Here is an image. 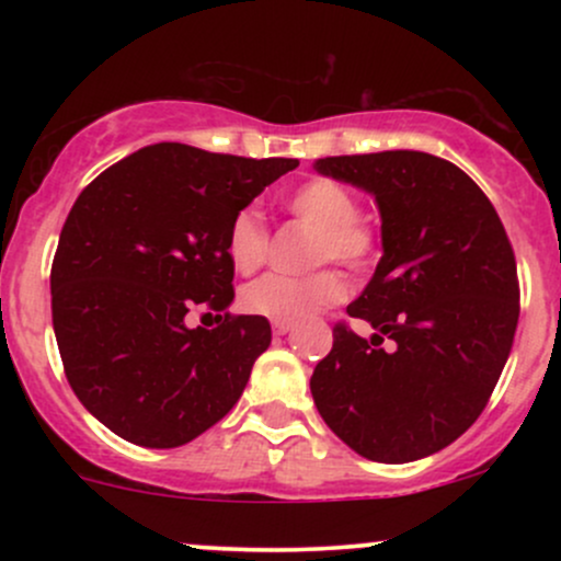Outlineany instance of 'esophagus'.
I'll list each match as a JSON object with an SVG mask.
<instances>
[{
  "label": "esophagus",
  "instance_id": "1",
  "mask_svg": "<svg viewBox=\"0 0 561 561\" xmlns=\"http://www.w3.org/2000/svg\"><path fill=\"white\" fill-rule=\"evenodd\" d=\"M272 330H274V334H287L289 330H293V324H289V321H274Z\"/></svg>",
  "mask_w": 561,
  "mask_h": 561
}]
</instances>
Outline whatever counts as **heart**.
Segmentation results:
<instances>
[{
    "mask_svg": "<svg viewBox=\"0 0 561 561\" xmlns=\"http://www.w3.org/2000/svg\"><path fill=\"white\" fill-rule=\"evenodd\" d=\"M287 214L317 227L311 261L364 268L375 255V229L356 214L353 192L332 179H311L285 197ZM268 253V229L255 208H242L227 231V259L237 274L259 272ZM343 279L332 268L311 276L266 274L244 287L242 308L272 321H300L343 298Z\"/></svg>",
    "mask_w": 561,
    "mask_h": 561,
    "instance_id": "obj_1",
    "label": "heart"
}]
</instances>
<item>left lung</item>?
Returning <instances> with one entry per match:
<instances>
[{"label":"left lung","mask_w":561,"mask_h":561,"mask_svg":"<svg viewBox=\"0 0 561 561\" xmlns=\"http://www.w3.org/2000/svg\"><path fill=\"white\" fill-rule=\"evenodd\" d=\"M313 169L369 192L382 218V259L347 306L375 334L334 327L311 377L313 403L364 459H424L472 427L512 351V242L485 192L443 158L388 150L321 158Z\"/></svg>","instance_id":"obj_1"}]
</instances>
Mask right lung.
<instances>
[{
	"label": "right lung",
	"instance_id": "add662e5",
	"mask_svg": "<svg viewBox=\"0 0 561 561\" xmlns=\"http://www.w3.org/2000/svg\"><path fill=\"white\" fill-rule=\"evenodd\" d=\"M293 169V158L160 141L102 171L76 199L49 276L55 337L76 398L115 435L176 448L240 401L272 327L227 313V231ZM197 305L217 311L214 331L185 327Z\"/></svg>",
	"mask_w": 561,
	"mask_h": 561
}]
</instances>
